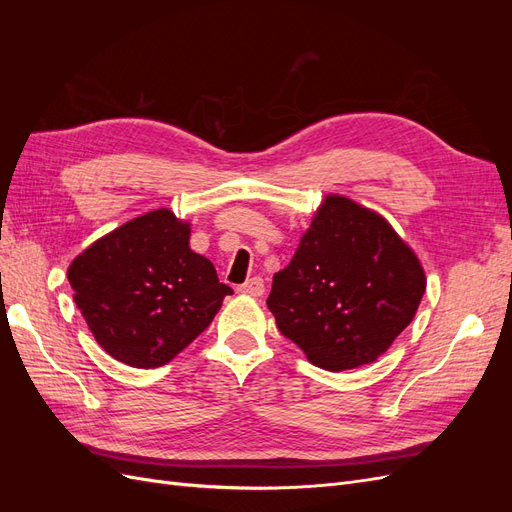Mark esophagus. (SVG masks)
Instances as JSON below:
<instances>
[{
	"label": "esophagus",
	"instance_id": "obj_1",
	"mask_svg": "<svg viewBox=\"0 0 512 512\" xmlns=\"http://www.w3.org/2000/svg\"><path fill=\"white\" fill-rule=\"evenodd\" d=\"M239 292L250 294V297H260V294L265 292V282H262L260 277H252V280H247L245 284L239 286Z\"/></svg>",
	"mask_w": 512,
	"mask_h": 512
}]
</instances>
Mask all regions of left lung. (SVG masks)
<instances>
[{
    "label": "left lung",
    "instance_id": "1",
    "mask_svg": "<svg viewBox=\"0 0 512 512\" xmlns=\"http://www.w3.org/2000/svg\"><path fill=\"white\" fill-rule=\"evenodd\" d=\"M425 273L378 213L327 196L267 299L277 329L329 371L374 363L412 322Z\"/></svg>",
    "mask_w": 512,
    "mask_h": 512
}]
</instances>
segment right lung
Returning a JSON list of instances; mask_svg holds the SVG:
<instances>
[{"instance_id":"add662e5","label":"right lung","mask_w":512,"mask_h":512,"mask_svg":"<svg viewBox=\"0 0 512 512\" xmlns=\"http://www.w3.org/2000/svg\"><path fill=\"white\" fill-rule=\"evenodd\" d=\"M74 303L96 342L130 367L166 365L218 314L232 288L190 250V224L168 209L108 232L68 269Z\"/></svg>"}]
</instances>
